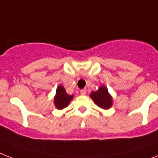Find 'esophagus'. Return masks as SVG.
Wrapping results in <instances>:
<instances>
[{
    "label": "esophagus",
    "instance_id": "34e87169",
    "mask_svg": "<svg viewBox=\"0 0 158 158\" xmlns=\"http://www.w3.org/2000/svg\"><path fill=\"white\" fill-rule=\"evenodd\" d=\"M86 92H87V89H84L80 90V94H81L82 95L86 94Z\"/></svg>",
    "mask_w": 158,
    "mask_h": 158
}]
</instances>
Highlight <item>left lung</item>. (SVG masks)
Wrapping results in <instances>:
<instances>
[{"mask_svg": "<svg viewBox=\"0 0 158 158\" xmlns=\"http://www.w3.org/2000/svg\"><path fill=\"white\" fill-rule=\"evenodd\" d=\"M89 97L96 105L103 109H109L113 106V98L105 85H101L97 91H92Z\"/></svg>", "mask_w": 158, "mask_h": 158, "instance_id": "8db88e82", "label": "left lung"}]
</instances>
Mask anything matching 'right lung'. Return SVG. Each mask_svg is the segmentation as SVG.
Listing matches in <instances>:
<instances>
[{"label": "right lung", "instance_id": "obj_1", "mask_svg": "<svg viewBox=\"0 0 158 158\" xmlns=\"http://www.w3.org/2000/svg\"><path fill=\"white\" fill-rule=\"evenodd\" d=\"M73 98H74V95L68 94L66 93L65 89L62 85H59L56 89V93L54 97V104L57 109L61 110L68 107Z\"/></svg>", "mask_w": 158, "mask_h": 158}]
</instances>
